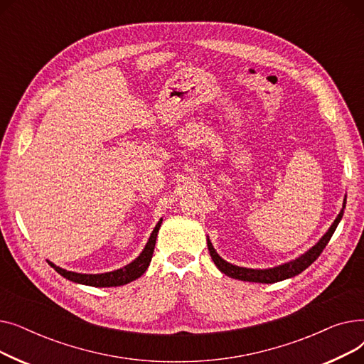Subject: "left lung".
I'll use <instances>...</instances> for the list:
<instances>
[{
	"label": "left lung",
	"mask_w": 364,
	"mask_h": 364,
	"mask_svg": "<svg viewBox=\"0 0 364 364\" xmlns=\"http://www.w3.org/2000/svg\"><path fill=\"white\" fill-rule=\"evenodd\" d=\"M346 203H347V199L343 198L341 213L338 214V217L335 218V221L329 227V230L323 235V237L313 247H310L307 252L299 255L298 258H295L289 262L280 264L277 267H273V269H264V270L246 269V267H239V265L227 262L225 259H223L217 254V251L214 250V246H213L211 240H209V237L206 239L208 251H209V254H211V258H213L214 264L217 265V269L221 273H224L225 276L232 277V279H237V280H243V282H255V283H276V282H282V280H286V279L295 277L299 273H302L305 269H309V267L320 257V254L323 252L324 247H326L332 235L336 230L339 221L342 220L343 209H346Z\"/></svg>",
	"instance_id": "obj_1"
}]
</instances>
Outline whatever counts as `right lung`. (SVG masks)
Wrapping results in <instances>:
<instances>
[{"mask_svg": "<svg viewBox=\"0 0 364 364\" xmlns=\"http://www.w3.org/2000/svg\"><path fill=\"white\" fill-rule=\"evenodd\" d=\"M162 224V218L158 221L156 227L153 228V232L144 246V250L141 251V254L134 259L132 262L127 264L122 269L113 270V272H107V273H100V274H84V273H75V272H68L62 267L53 264L51 261L47 259V262L53 267V269L59 273L60 276H63L65 279L80 283V284H87V286H94V288H112V286H122L127 284L132 280L139 279L146 270L151 261L153 257V251H155V243H156V237H158V232Z\"/></svg>", "mask_w": 364, "mask_h": 364, "instance_id": "obj_1", "label": "right lung"}]
</instances>
